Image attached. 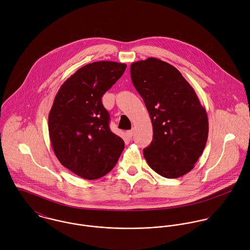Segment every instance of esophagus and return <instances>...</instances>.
Returning <instances> with one entry per match:
<instances>
[{"instance_id": "esophagus-1", "label": "esophagus", "mask_w": 250, "mask_h": 250, "mask_svg": "<svg viewBox=\"0 0 250 250\" xmlns=\"http://www.w3.org/2000/svg\"><path fill=\"white\" fill-rule=\"evenodd\" d=\"M126 135H127V137H129V138H132V137H133V135H134V130H130V131H127V132H126Z\"/></svg>"}]
</instances>
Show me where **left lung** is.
<instances>
[{"instance_id":"8db88e82","label":"left lung","mask_w":250,"mask_h":250,"mask_svg":"<svg viewBox=\"0 0 250 250\" xmlns=\"http://www.w3.org/2000/svg\"><path fill=\"white\" fill-rule=\"evenodd\" d=\"M131 78L153 126L152 143L143 150L147 164L166 178L187 174L207 143L205 107L179 70L166 62L148 58L133 62Z\"/></svg>"}]
</instances>
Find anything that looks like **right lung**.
<instances>
[{
    "label": "right lung",
    "instance_id": "obj_1",
    "mask_svg": "<svg viewBox=\"0 0 250 250\" xmlns=\"http://www.w3.org/2000/svg\"><path fill=\"white\" fill-rule=\"evenodd\" d=\"M127 65L96 62L71 75L60 87L48 117L49 136L60 163L76 175L101 178L116 165L123 140L108 127L102 96Z\"/></svg>",
    "mask_w": 250,
    "mask_h": 250
}]
</instances>
